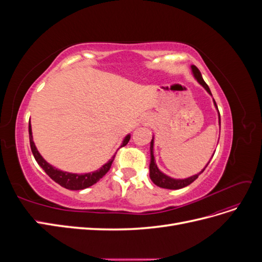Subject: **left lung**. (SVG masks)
I'll return each instance as SVG.
<instances>
[{
	"mask_svg": "<svg viewBox=\"0 0 262 262\" xmlns=\"http://www.w3.org/2000/svg\"><path fill=\"white\" fill-rule=\"evenodd\" d=\"M191 71H192V74L194 76L195 80L199 82L200 85H202L203 89L207 91L211 96H212V93L209 89V86L207 85V83H205L203 81L202 78V75H201V72L199 71V69H198L195 66H191ZM213 102H214V106H215L216 110H217V114H219V124L221 125V117H220V113H219V109H217V106H216V102L215 100L213 99ZM149 153H150V161H149V178L150 180H152L154 184L158 187L161 188H165V189H171V190H177V189H181L184 187H187L188 185L191 184V182H193L198 177H199V175L201 172L204 171V169L207 168V166L209 165V163L205 165V167L199 172L196 173V175H193L191 177H188V178H185V179H176V178H171L167 175H165V173L163 171H161L160 169H158L157 165H156V162H155V158H154V137L152 139V141H150V145H149ZM214 155V154H213Z\"/></svg>",
	"mask_w": 262,
	"mask_h": 262,
	"instance_id": "1",
	"label": "left lung"
}]
</instances>
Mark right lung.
Here are the masks:
<instances>
[{"mask_svg":"<svg viewBox=\"0 0 262 262\" xmlns=\"http://www.w3.org/2000/svg\"><path fill=\"white\" fill-rule=\"evenodd\" d=\"M29 142H30V148H31V152L34 154L35 160L37 161L38 165L40 166V167L46 171L47 175H48L52 180H54L57 184H59L60 186L64 187L66 189L69 190H82L85 188H89L91 186H93L94 184H96V182L104 177L107 171L110 169V166H112L114 160H115V156L114 155L110 160L101 166V167L97 170L92 171V172H86V173H73V172H68V171H63L60 170L58 168L53 167L52 165H50L48 162H47L45 158L40 155V153L38 152V149L35 145V142L33 140V132H31V124L29 121ZM131 136L128 134L123 141H122V144L121 146H124L128 144V142L130 140Z\"/></svg>","mask_w":262,"mask_h":262,"instance_id":"obj_1","label":"right lung"}]
</instances>
